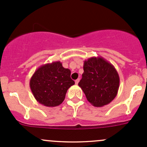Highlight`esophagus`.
<instances>
[{
  "label": "esophagus",
  "instance_id": "obj_1",
  "mask_svg": "<svg viewBox=\"0 0 147 147\" xmlns=\"http://www.w3.org/2000/svg\"><path fill=\"white\" fill-rule=\"evenodd\" d=\"M80 82V79L76 80H75V84H78V82Z\"/></svg>",
  "mask_w": 147,
  "mask_h": 147
}]
</instances>
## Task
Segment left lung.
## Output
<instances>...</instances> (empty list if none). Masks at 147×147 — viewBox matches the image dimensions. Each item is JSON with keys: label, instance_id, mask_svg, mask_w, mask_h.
<instances>
[{"label": "left lung", "instance_id": "left-lung-1", "mask_svg": "<svg viewBox=\"0 0 147 147\" xmlns=\"http://www.w3.org/2000/svg\"><path fill=\"white\" fill-rule=\"evenodd\" d=\"M84 72L78 85L93 106L101 107L110 103L118 92L119 76L115 67L102 57L84 60Z\"/></svg>", "mask_w": 147, "mask_h": 147}]
</instances>
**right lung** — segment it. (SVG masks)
I'll return each instance as SVG.
<instances>
[{
    "mask_svg": "<svg viewBox=\"0 0 147 147\" xmlns=\"http://www.w3.org/2000/svg\"><path fill=\"white\" fill-rule=\"evenodd\" d=\"M71 72L60 61L41 65L30 80V87L37 102L44 106L57 107L64 101L68 89L75 84Z\"/></svg>",
    "mask_w": 147,
    "mask_h": 147,
    "instance_id": "add662e5",
    "label": "right lung"
}]
</instances>
